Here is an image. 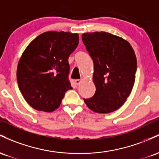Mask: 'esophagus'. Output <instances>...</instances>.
<instances>
[{"label":"esophagus","instance_id":"1","mask_svg":"<svg viewBox=\"0 0 159 159\" xmlns=\"http://www.w3.org/2000/svg\"><path fill=\"white\" fill-rule=\"evenodd\" d=\"M82 80H75V83H76V84L77 85H79L80 84V83H81Z\"/></svg>","mask_w":159,"mask_h":159}]
</instances>
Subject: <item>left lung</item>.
I'll use <instances>...</instances> for the list:
<instances>
[{"label": "left lung", "instance_id": "obj_1", "mask_svg": "<svg viewBox=\"0 0 159 159\" xmlns=\"http://www.w3.org/2000/svg\"><path fill=\"white\" fill-rule=\"evenodd\" d=\"M82 40L93 60L94 96L85 99L88 107L109 113L122 107L135 81L137 58L127 40L107 32L85 33Z\"/></svg>", "mask_w": 159, "mask_h": 159}]
</instances>
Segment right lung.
<instances>
[{
  "label": "right lung",
  "mask_w": 159,
  "mask_h": 159,
  "mask_svg": "<svg viewBox=\"0 0 159 159\" xmlns=\"http://www.w3.org/2000/svg\"><path fill=\"white\" fill-rule=\"evenodd\" d=\"M78 44V34L47 31L23 52L18 63L17 82L25 100L34 109L52 112L59 107L65 92L72 89L68 58Z\"/></svg>",
  "instance_id": "add662e5"
}]
</instances>
